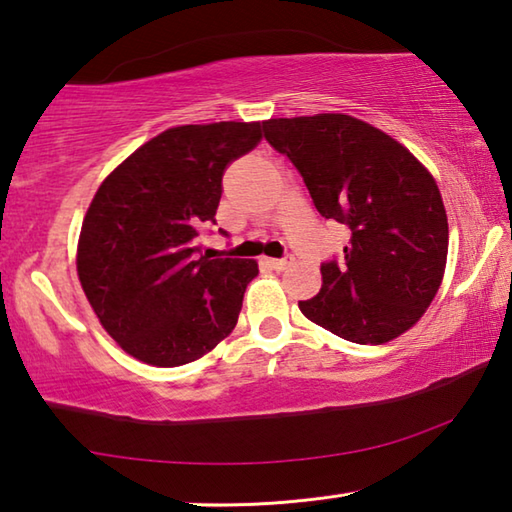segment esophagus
<instances>
[{
    "mask_svg": "<svg viewBox=\"0 0 512 512\" xmlns=\"http://www.w3.org/2000/svg\"><path fill=\"white\" fill-rule=\"evenodd\" d=\"M266 264L273 268V271H284L293 264V257H282V259H266Z\"/></svg>",
    "mask_w": 512,
    "mask_h": 512,
    "instance_id": "34e87169",
    "label": "esophagus"
}]
</instances>
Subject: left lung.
<instances>
[{"mask_svg":"<svg viewBox=\"0 0 512 512\" xmlns=\"http://www.w3.org/2000/svg\"><path fill=\"white\" fill-rule=\"evenodd\" d=\"M264 135L300 171L316 210L350 228L345 262L320 266L323 287L298 302L300 311L345 341L397 339L445 275L447 212L431 171L391 135L343 112L266 119Z\"/></svg>","mask_w":512,"mask_h":512,"instance_id":"left-lung-1","label":"left lung"}]
</instances>
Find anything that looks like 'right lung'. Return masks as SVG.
<instances>
[{
    "label": "right lung",
    "mask_w": 512,
    "mask_h": 512,
    "mask_svg": "<svg viewBox=\"0 0 512 512\" xmlns=\"http://www.w3.org/2000/svg\"><path fill=\"white\" fill-rule=\"evenodd\" d=\"M259 140V121L173 126L94 194L76 273L101 327L137 361L183 366L235 329L257 262L203 255L198 232L214 223L223 171Z\"/></svg>",
    "instance_id": "right-lung-1"
}]
</instances>
